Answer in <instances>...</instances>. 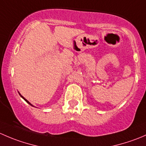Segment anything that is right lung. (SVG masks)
<instances>
[{
    "instance_id": "add662e5",
    "label": "right lung",
    "mask_w": 146,
    "mask_h": 146,
    "mask_svg": "<svg viewBox=\"0 0 146 146\" xmlns=\"http://www.w3.org/2000/svg\"><path fill=\"white\" fill-rule=\"evenodd\" d=\"M20 96H21V97H22V98H23V99H24V100H25L26 102H27L28 103V104H30V105H32V104H30V103H29V102H28V101L27 100H26V99H25V98H23V96H22V95H20Z\"/></svg>"
}]
</instances>
